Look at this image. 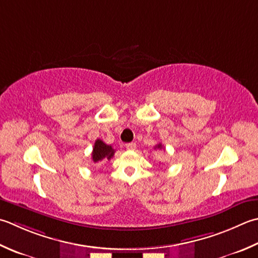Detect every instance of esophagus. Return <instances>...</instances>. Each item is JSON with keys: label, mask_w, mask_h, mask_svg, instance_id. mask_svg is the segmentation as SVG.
<instances>
[{"label": "esophagus", "mask_w": 258, "mask_h": 258, "mask_svg": "<svg viewBox=\"0 0 258 258\" xmlns=\"http://www.w3.org/2000/svg\"><path fill=\"white\" fill-rule=\"evenodd\" d=\"M125 146H126V149H127V150H131V151L136 149V144H135V143H127V144H126Z\"/></svg>", "instance_id": "obj_1"}]
</instances>
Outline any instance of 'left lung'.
Segmentation results:
<instances>
[{
	"mask_svg": "<svg viewBox=\"0 0 258 258\" xmlns=\"http://www.w3.org/2000/svg\"><path fill=\"white\" fill-rule=\"evenodd\" d=\"M155 149H160V150H162V149H163V146H162V144L160 143V144H158V145L155 146Z\"/></svg>",
	"mask_w": 258,
	"mask_h": 258,
	"instance_id": "1",
	"label": "left lung"
}]
</instances>
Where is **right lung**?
<instances>
[{
	"label": "right lung",
	"instance_id": "obj_1",
	"mask_svg": "<svg viewBox=\"0 0 258 258\" xmlns=\"http://www.w3.org/2000/svg\"><path fill=\"white\" fill-rule=\"evenodd\" d=\"M115 150L112 148V145H107L104 143L102 140H96L93 148V153H92V160L94 163L100 162V161L104 160H110L114 156Z\"/></svg>",
	"mask_w": 258,
	"mask_h": 258
}]
</instances>
